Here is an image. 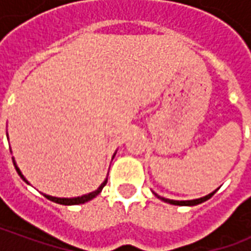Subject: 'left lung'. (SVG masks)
I'll return each mask as SVG.
<instances>
[{"label":"left lung","instance_id":"obj_1","mask_svg":"<svg viewBox=\"0 0 251 251\" xmlns=\"http://www.w3.org/2000/svg\"><path fill=\"white\" fill-rule=\"evenodd\" d=\"M216 191H214V192H211V194H208L207 196H204V198H200V199H194V200H171V199H165V198H161V196H158L157 194H154L156 196H157L158 199H161L163 201H165V203H169V204H175V205H196V204H200V203H203V201H205V200H208L212 196V195L215 194Z\"/></svg>","mask_w":251,"mask_h":251}]
</instances>
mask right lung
<instances>
[{"mask_svg": "<svg viewBox=\"0 0 251 251\" xmlns=\"http://www.w3.org/2000/svg\"><path fill=\"white\" fill-rule=\"evenodd\" d=\"M114 156H115V154H114ZM114 156H113V157H114ZM13 164H14V167H16V171H17V174L21 176V179L24 180L25 183H28V180L25 179L24 175L21 174V171H20V168L17 167V165H16V163H14V161H13ZM106 183H107V179L104 180L103 183L99 185V188L97 189V191H94V192H90V194H87V195H83V196H77V198H70V199H68V198H55V196H50V195H46V194H44V196H46L48 200H51V201H55V203H59V204H64V205L82 204V203H86V201H88V200L94 199V198H95L97 195L100 194V191H102V188H103L104 185H106ZM28 184H29V183H28Z\"/></svg>", "mask_w": 251, "mask_h": 251, "instance_id": "obj_1", "label": "right lung"}]
</instances>
